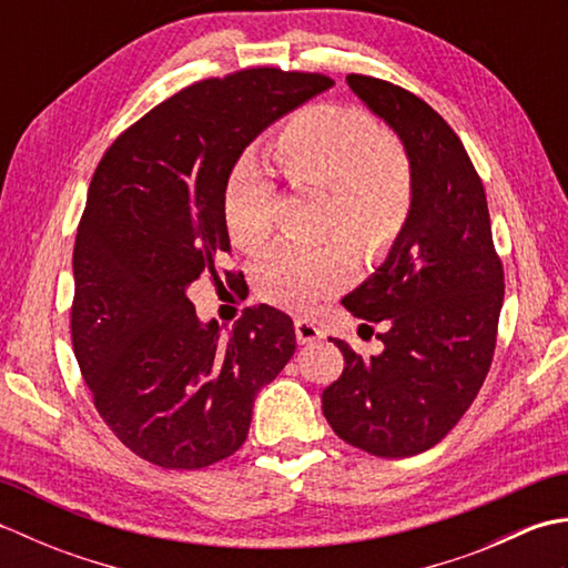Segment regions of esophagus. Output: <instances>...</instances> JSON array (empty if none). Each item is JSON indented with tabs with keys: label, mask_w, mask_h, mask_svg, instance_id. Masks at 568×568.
<instances>
[{
	"label": "esophagus",
	"mask_w": 568,
	"mask_h": 568,
	"mask_svg": "<svg viewBox=\"0 0 568 568\" xmlns=\"http://www.w3.org/2000/svg\"><path fill=\"white\" fill-rule=\"evenodd\" d=\"M295 336H297V344H312V342L324 339V329L312 320H295Z\"/></svg>",
	"instance_id": "obj_1"
}]
</instances>
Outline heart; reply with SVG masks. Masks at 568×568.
Returning a JSON list of instances; mask_svg holds the SVG:
<instances>
[{"label": "heart", "mask_w": 568, "mask_h": 568, "mask_svg": "<svg viewBox=\"0 0 568 568\" xmlns=\"http://www.w3.org/2000/svg\"><path fill=\"white\" fill-rule=\"evenodd\" d=\"M275 163L293 187L327 195L324 222H339L358 246H385L400 232L413 204V165L395 141L376 136L364 112L317 104L291 119L275 141ZM273 185L258 165L244 163L224 192L229 236L241 251H261L271 239ZM344 239L297 248L281 246L261 263L258 291L281 307L312 310L352 273Z\"/></svg>", "instance_id": "heart-1"}]
</instances>
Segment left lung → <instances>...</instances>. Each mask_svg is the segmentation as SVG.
I'll return each instance as SVG.
<instances>
[{
	"mask_svg": "<svg viewBox=\"0 0 568 568\" xmlns=\"http://www.w3.org/2000/svg\"><path fill=\"white\" fill-rule=\"evenodd\" d=\"M371 114L400 139L413 165V204L388 256L342 305L388 322L378 356L344 339V373L322 409L344 442L385 458L432 449L484 385L503 307L486 190L452 126L397 84L346 75Z\"/></svg>",
	"mask_w": 568,
	"mask_h": 568,
	"instance_id": "1",
	"label": "left lung"
}]
</instances>
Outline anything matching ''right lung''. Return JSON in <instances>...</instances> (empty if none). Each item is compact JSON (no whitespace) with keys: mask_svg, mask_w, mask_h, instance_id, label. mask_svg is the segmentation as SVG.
<instances>
[{"mask_svg":"<svg viewBox=\"0 0 568 568\" xmlns=\"http://www.w3.org/2000/svg\"><path fill=\"white\" fill-rule=\"evenodd\" d=\"M324 75L244 70L178 92L124 131L92 175L72 251V348L119 442L163 468H204L246 442L253 400L295 354L271 305L232 332L187 291L229 251L224 192L248 143Z\"/></svg>","mask_w":568,"mask_h":568,"instance_id":"right-lung-1","label":"right lung"}]
</instances>
